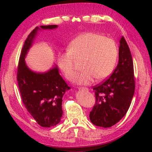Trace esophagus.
I'll list each match as a JSON object with an SVG mask.
<instances>
[{"mask_svg": "<svg viewBox=\"0 0 152 152\" xmlns=\"http://www.w3.org/2000/svg\"><path fill=\"white\" fill-rule=\"evenodd\" d=\"M80 89L81 90H86V91H88V88H86V87H80Z\"/></svg>", "mask_w": 152, "mask_h": 152, "instance_id": "esophagus-1", "label": "esophagus"}]
</instances>
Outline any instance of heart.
<instances>
[{
	"instance_id": "heart-1",
	"label": "heart",
	"mask_w": 152,
	"mask_h": 152,
	"mask_svg": "<svg viewBox=\"0 0 152 152\" xmlns=\"http://www.w3.org/2000/svg\"><path fill=\"white\" fill-rule=\"evenodd\" d=\"M69 51L58 54L57 63L67 79L73 80L76 70L74 58L83 59V70L75 78L80 84H88L94 78L103 80L111 74L118 57V47L114 40L96 33H86L71 42Z\"/></svg>"
}]
</instances>
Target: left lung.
<instances>
[{
  "label": "left lung",
  "mask_w": 152,
  "mask_h": 152,
  "mask_svg": "<svg viewBox=\"0 0 152 152\" xmlns=\"http://www.w3.org/2000/svg\"><path fill=\"white\" fill-rule=\"evenodd\" d=\"M96 102L89 117L97 126H114L126 114L135 91L132 54L124 36L120 40L118 63L112 74L93 87Z\"/></svg>",
  "instance_id": "obj_1"
}]
</instances>
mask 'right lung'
I'll return each instance as SVG.
<instances>
[{
	"label": "right lung",
	"mask_w": 152,
	"mask_h": 152,
	"mask_svg": "<svg viewBox=\"0 0 152 152\" xmlns=\"http://www.w3.org/2000/svg\"><path fill=\"white\" fill-rule=\"evenodd\" d=\"M42 29H53L56 25L41 26ZM39 28L28 36L19 58L17 81L22 102L29 114L43 127L57 125L63 114L62 97L70 89L56 66L48 72L37 74L26 66L25 56Z\"/></svg>",
	"instance_id": "right-lung-1"
}]
</instances>
